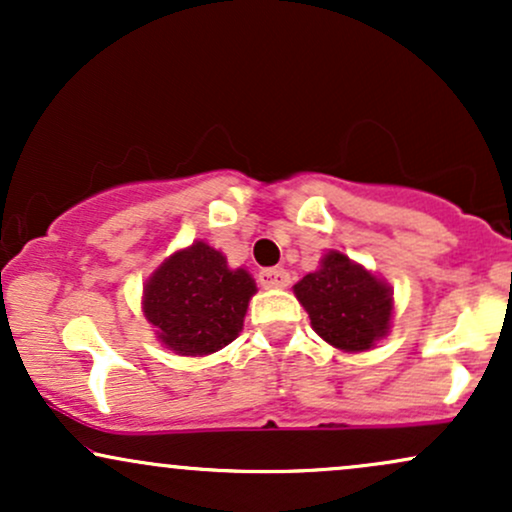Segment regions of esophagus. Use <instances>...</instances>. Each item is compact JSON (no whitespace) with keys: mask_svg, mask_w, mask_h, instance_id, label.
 I'll return each instance as SVG.
<instances>
[{"mask_svg":"<svg viewBox=\"0 0 512 512\" xmlns=\"http://www.w3.org/2000/svg\"><path fill=\"white\" fill-rule=\"evenodd\" d=\"M257 281H260L264 289H284V286H289L291 276L284 267H267V269H260Z\"/></svg>","mask_w":512,"mask_h":512,"instance_id":"obj_1","label":"esophagus"}]
</instances>
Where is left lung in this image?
<instances>
[{
    "mask_svg": "<svg viewBox=\"0 0 512 512\" xmlns=\"http://www.w3.org/2000/svg\"><path fill=\"white\" fill-rule=\"evenodd\" d=\"M293 291L308 310L313 330L337 349L366 351L390 325V289L342 252H330Z\"/></svg>",
    "mask_w": 512,
    "mask_h": 512,
    "instance_id": "8db88e82",
    "label": "left lung"
}]
</instances>
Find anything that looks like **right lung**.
Wrapping results in <instances>:
<instances>
[{
  "instance_id": "right-lung-1",
  "label": "right lung",
  "mask_w": 512,
  "mask_h": 512,
  "mask_svg": "<svg viewBox=\"0 0 512 512\" xmlns=\"http://www.w3.org/2000/svg\"><path fill=\"white\" fill-rule=\"evenodd\" d=\"M255 291L245 269H228L219 250L195 243L146 281L144 313L168 349L204 356L238 337Z\"/></svg>"
}]
</instances>
